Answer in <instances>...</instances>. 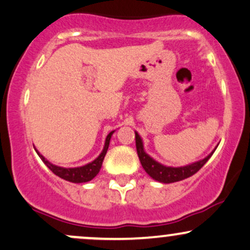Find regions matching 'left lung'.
I'll list each match as a JSON object with an SVG mask.
<instances>
[{
	"instance_id": "1",
	"label": "left lung",
	"mask_w": 250,
	"mask_h": 250,
	"mask_svg": "<svg viewBox=\"0 0 250 250\" xmlns=\"http://www.w3.org/2000/svg\"><path fill=\"white\" fill-rule=\"evenodd\" d=\"M135 142L140 163H141V165L144 167L145 171H146V173L149 175L150 178L156 180V182L164 184L180 182V180L186 179V178L197 173V172L207 164V161L209 160L211 155H212L213 152L216 150V148H217L216 147L207 158L202 159V160L199 161H196V163L193 164H190V165L180 167H169L158 163V161L154 160L152 156H149L146 152H145L144 142H142L141 136L139 135L138 131H135Z\"/></svg>"
}]
</instances>
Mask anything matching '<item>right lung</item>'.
I'll return each mask as SVG.
<instances>
[{
  "mask_svg": "<svg viewBox=\"0 0 250 250\" xmlns=\"http://www.w3.org/2000/svg\"><path fill=\"white\" fill-rule=\"evenodd\" d=\"M114 131L115 130L110 131V133L108 134V136H106L105 142H104L103 150L101 152V154L98 155L94 161H91V163L86 164V165L81 166V167H71V168H66V167H60V166L53 165V164L49 163L45 156L41 155L37 149H35V152H37L38 155L40 156V159L43 161V164H45V165L47 166L54 174L62 178V179L67 180V182L70 183H76V184L86 183L94 179L96 175L98 174V172H100L104 160V156L106 154V150H108L109 148V144H110V139L112 134H114Z\"/></svg>",
  "mask_w": 250,
  "mask_h": 250,
  "instance_id": "right-lung-1",
  "label": "right lung"
}]
</instances>
